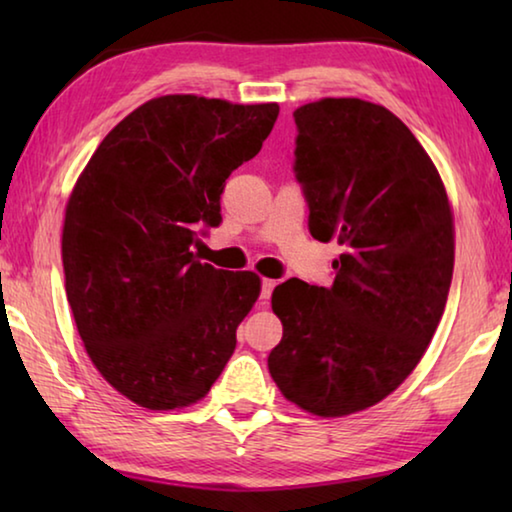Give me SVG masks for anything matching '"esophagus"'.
Returning a JSON list of instances; mask_svg holds the SVG:
<instances>
[{"label":"esophagus","instance_id":"esophagus-1","mask_svg":"<svg viewBox=\"0 0 512 512\" xmlns=\"http://www.w3.org/2000/svg\"><path fill=\"white\" fill-rule=\"evenodd\" d=\"M275 287H277V280H268V277H264L262 280V305H266V302L271 300V293Z\"/></svg>","mask_w":512,"mask_h":512}]
</instances>
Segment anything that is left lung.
Instances as JSON below:
<instances>
[{
	"instance_id": "left-lung-1",
	"label": "left lung",
	"mask_w": 512,
	"mask_h": 512,
	"mask_svg": "<svg viewBox=\"0 0 512 512\" xmlns=\"http://www.w3.org/2000/svg\"><path fill=\"white\" fill-rule=\"evenodd\" d=\"M293 117L309 232L343 253L332 287H275L282 341L268 370L302 411L343 418L391 395L427 352L452 284L454 214L436 164L391 110L327 97Z\"/></svg>"
}]
</instances>
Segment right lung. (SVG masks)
Masks as SVG:
<instances>
[{
  "label": "right lung",
  "mask_w": 512,
  "mask_h": 512,
  "mask_svg": "<svg viewBox=\"0 0 512 512\" xmlns=\"http://www.w3.org/2000/svg\"><path fill=\"white\" fill-rule=\"evenodd\" d=\"M277 103L164 94L103 137L69 194L65 291L94 368L128 400L171 411L203 400L259 298L253 271L192 253L221 223L225 180L255 158Z\"/></svg>",
  "instance_id": "add662e5"
}]
</instances>
